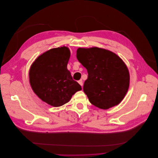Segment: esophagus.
Listing matches in <instances>:
<instances>
[{"label": "esophagus", "mask_w": 158, "mask_h": 158, "mask_svg": "<svg viewBox=\"0 0 158 158\" xmlns=\"http://www.w3.org/2000/svg\"><path fill=\"white\" fill-rule=\"evenodd\" d=\"M78 83H79V84L82 87L83 86V81H82V80H79L78 81Z\"/></svg>", "instance_id": "34e87169"}]
</instances>
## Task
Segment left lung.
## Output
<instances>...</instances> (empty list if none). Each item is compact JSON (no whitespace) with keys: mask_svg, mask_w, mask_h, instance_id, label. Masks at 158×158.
<instances>
[{"mask_svg":"<svg viewBox=\"0 0 158 158\" xmlns=\"http://www.w3.org/2000/svg\"><path fill=\"white\" fill-rule=\"evenodd\" d=\"M77 58L87 70L84 91L93 106L106 110L123 100L129 87L130 74L121 58L97 47L78 48Z\"/></svg>","mask_w":158,"mask_h":158,"instance_id":"1","label":"left lung"}]
</instances>
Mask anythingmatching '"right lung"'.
<instances>
[{
    "instance_id": "right-lung-1",
    "label": "right lung",
    "mask_w": 158,
    "mask_h": 158,
    "mask_svg": "<svg viewBox=\"0 0 158 158\" xmlns=\"http://www.w3.org/2000/svg\"><path fill=\"white\" fill-rule=\"evenodd\" d=\"M70 55L67 47L52 48L37 57L29 69V83L33 92L52 107L63 106L81 90L67 68Z\"/></svg>"
}]
</instances>
